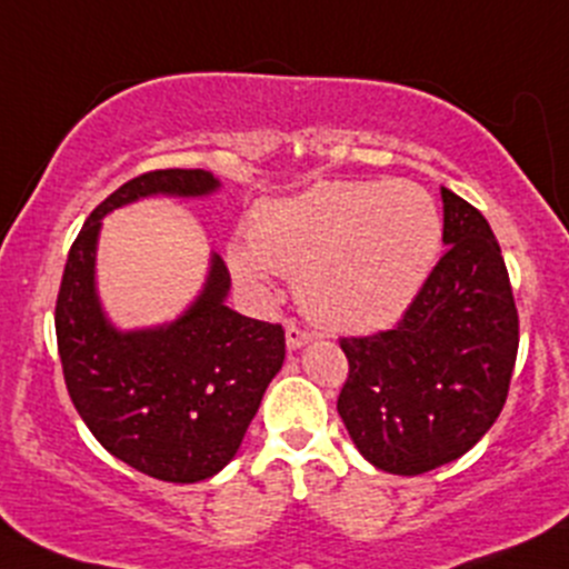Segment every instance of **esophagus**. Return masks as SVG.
Segmentation results:
<instances>
[{
    "instance_id": "obj_1",
    "label": "esophagus",
    "mask_w": 569,
    "mask_h": 569,
    "mask_svg": "<svg viewBox=\"0 0 569 569\" xmlns=\"http://www.w3.org/2000/svg\"><path fill=\"white\" fill-rule=\"evenodd\" d=\"M310 337L313 335H310L305 327H297V323H291V327L286 329V342H289V348H302Z\"/></svg>"
}]
</instances>
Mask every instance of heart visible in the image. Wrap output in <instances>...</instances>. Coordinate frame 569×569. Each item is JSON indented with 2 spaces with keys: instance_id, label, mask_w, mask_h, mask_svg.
Listing matches in <instances>:
<instances>
[{
  "instance_id": "heart-1",
  "label": "heart",
  "mask_w": 569,
  "mask_h": 569,
  "mask_svg": "<svg viewBox=\"0 0 569 569\" xmlns=\"http://www.w3.org/2000/svg\"><path fill=\"white\" fill-rule=\"evenodd\" d=\"M251 242L232 248L242 283L267 289L272 270L297 274V297L313 321L372 332L402 318L429 280L442 218L410 180H337L259 204Z\"/></svg>"
}]
</instances>
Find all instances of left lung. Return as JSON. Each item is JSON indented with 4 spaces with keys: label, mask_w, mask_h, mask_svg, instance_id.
Instances as JSON below:
<instances>
[{
    "label": "left lung",
    "mask_w": 569,
    "mask_h": 569,
    "mask_svg": "<svg viewBox=\"0 0 569 569\" xmlns=\"http://www.w3.org/2000/svg\"><path fill=\"white\" fill-rule=\"evenodd\" d=\"M446 253L397 327L340 337L348 378L337 413L367 461L421 476L470 451L508 399L518 310L478 208L442 189Z\"/></svg>",
    "instance_id": "8db88e82"
}]
</instances>
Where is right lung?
Segmentation results:
<instances>
[{"label": "right lung", "instance_id": "obj_1", "mask_svg": "<svg viewBox=\"0 0 569 569\" xmlns=\"http://www.w3.org/2000/svg\"><path fill=\"white\" fill-rule=\"evenodd\" d=\"M216 186L210 172L178 167L127 180L86 218L56 297V342L74 410L112 457L167 483H197L234 459L283 365L286 332L223 305L221 256L186 316L164 329L116 332L93 295V248L110 210L148 193L199 197Z\"/></svg>", "mask_w": 569, "mask_h": 569}]
</instances>
